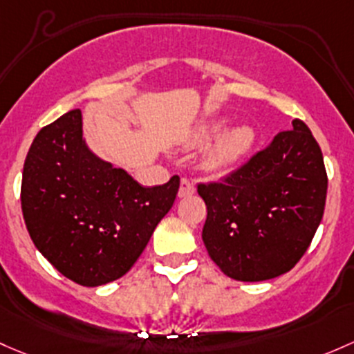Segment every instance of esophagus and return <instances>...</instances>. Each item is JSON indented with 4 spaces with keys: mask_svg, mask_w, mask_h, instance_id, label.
<instances>
[{
    "mask_svg": "<svg viewBox=\"0 0 354 354\" xmlns=\"http://www.w3.org/2000/svg\"><path fill=\"white\" fill-rule=\"evenodd\" d=\"M195 193V187H193L192 181L188 178H183L180 183V192H178V196L180 198H187V196H192Z\"/></svg>",
    "mask_w": 354,
    "mask_h": 354,
    "instance_id": "34e87169",
    "label": "esophagus"
}]
</instances>
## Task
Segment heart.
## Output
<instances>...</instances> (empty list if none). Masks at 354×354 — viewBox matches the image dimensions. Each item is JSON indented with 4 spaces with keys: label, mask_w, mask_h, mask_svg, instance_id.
<instances>
[{
    "label": "heart",
    "mask_w": 354,
    "mask_h": 354,
    "mask_svg": "<svg viewBox=\"0 0 354 354\" xmlns=\"http://www.w3.org/2000/svg\"><path fill=\"white\" fill-rule=\"evenodd\" d=\"M225 125V120H215L208 124L200 132V142L212 139ZM256 142V130L248 124H237L234 127L227 129L217 139L214 147L210 149L207 158V166L214 171H222L227 167L237 165L241 159L251 152Z\"/></svg>",
    "instance_id": "b5f03b06"
}]
</instances>
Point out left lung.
Wrapping results in <instances>:
<instances>
[{"mask_svg": "<svg viewBox=\"0 0 354 354\" xmlns=\"http://www.w3.org/2000/svg\"><path fill=\"white\" fill-rule=\"evenodd\" d=\"M207 205L202 239L208 256L237 281H263L292 270L322 221L324 158L302 120L230 173L200 183Z\"/></svg>", "mask_w": 354, "mask_h": 354, "instance_id": "obj_1", "label": "left lung"}]
</instances>
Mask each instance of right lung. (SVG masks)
Listing matches in <instances>:
<instances>
[{
	"mask_svg": "<svg viewBox=\"0 0 354 354\" xmlns=\"http://www.w3.org/2000/svg\"><path fill=\"white\" fill-rule=\"evenodd\" d=\"M180 178L146 188L100 159L83 137L81 110L37 133L25 159L21 212L35 248L83 286L118 280L173 207Z\"/></svg>",
	"mask_w": 354,
	"mask_h": 354,
	"instance_id": "obj_1",
	"label": "right lung"
}]
</instances>
